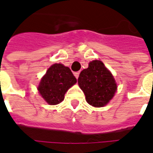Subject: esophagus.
<instances>
[{
	"label": "esophagus",
	"mask_w": 153,
	"mask_h": 153,
	"mask_svg": "<svg viewBox=\"0 0 153 153\" xmlns=\"http://www.w3.org/2000/svg\"><path fill=\"white\" fill-rule=\"evenodd\" d=\"M79 74H80V71H76V72H75L74 73V76H76V79H78Z\"/></svg>",
	"instance_id": "34e87169"
}]
</instances>
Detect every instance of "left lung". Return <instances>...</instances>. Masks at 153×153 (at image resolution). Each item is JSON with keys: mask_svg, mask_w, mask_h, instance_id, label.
Wrapping results in <instances>:
<instances>
[{"mask_svg": "<svg viewBox=\"0 0 153 153\" xmlns=\"http://www.w3.org/2000/svg\"><path fill=\"white\" fill-rule=\"evenodd\" d=\"M78 84L88 104L94 107H102L113 98L117 85L110 71L101 61L94 60L88 68L81 71Z\"/></svg>", "mask_w": 153, "mask_h": 153, "instance_id": "obj_1", "label": "left lung"}]
</instances>
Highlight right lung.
<instances>
[{
  "instance_id": "obj_1",
  "label": "right lung",
  "mask_w": 153,
  "mask_h": 153,
  "mask_svg": "<svg viewBox=\"0 0 153 153\" xmlns=\"http://www.w3.org/2000/svg\"><path fill=\"white\" fill-rule=\"evenodd\" d=\"M76 82V79L70 68L56 63L48 69L38 90L49 105H57L63 100L65 93Z\"/></svg>"
}]
</instances>
